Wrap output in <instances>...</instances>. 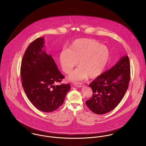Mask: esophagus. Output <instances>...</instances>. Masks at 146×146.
Listing matches in <instances>:
<instances>
[{"label": "esophagus", "mask_w": 146, "mask_h": 146, "mask_svg": "<svg viewBox=\"0 0 146 146\" xmlns=\"http://www.w3.org/2000/svg\"><path fill=\"white\" fill-rule=\"evenodd\" d=\"M75 86H76V87H82V86H84V84L82 83H75Z\"/></svg>", "instance_id": "obj_1"}]
</instances>
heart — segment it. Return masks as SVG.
<instances>
[{
    "mask_svg": "<svg viewBox=\"0 0 146 146\" xmlns=\"http://www.w3.org/2000/svg\"><path fill=\"white\" fill-rule=\"evenodd\" d=\"M110 58L108 48L96 40L78 39L68 49H63L59 60L63 71L70 74L79 61V66L70 75L71 80H80L88 77L96 78L104 71Z\"/></svg>",
    "mask_w": 146,
    "mask_h": 146,
    "instance_id": "b5f03b06",
    "label": "heart"
}]
</instances>
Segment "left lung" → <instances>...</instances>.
I'll list each match as a JSON object with an SVG mask.
<instances>
[{
	"instance_id": "left-lung-1",
	"label": "left lung",
	"mask_w": 146,
	"mask_h": 146,
	"mask_svg": "<svg viewBox=\"0 0 146 146\" xmlns=\"http://www.w3.org/2000/svg\"><path fill=\"white\" fill-rule=\"evenodd\" d=\"M130 79L129 59L128 56H124L89 84L93 94L86 101V106L96 114L102 115L112 111L124 97Z\"/></svg>"
}]
</instances>
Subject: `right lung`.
Instances as JSON below:
<instances>
[{"mask_svg": "<svg viewBox=\"0 0 146 146\" xmlns=\"http://www.w3.org/2000/svg\"><path fill=\"white\" fill-rule=\"evenodd\" d=\"M44 37L31 42L23 55L21 66L22 85L30 101L39 110L51 112L63 104L70 84H62L64 77L50 54L42 50Z\"/></svg>", "mask_w": 146, "mask_h": 146, "instance_id": "1", "label": "right lung"}]
</instances>
